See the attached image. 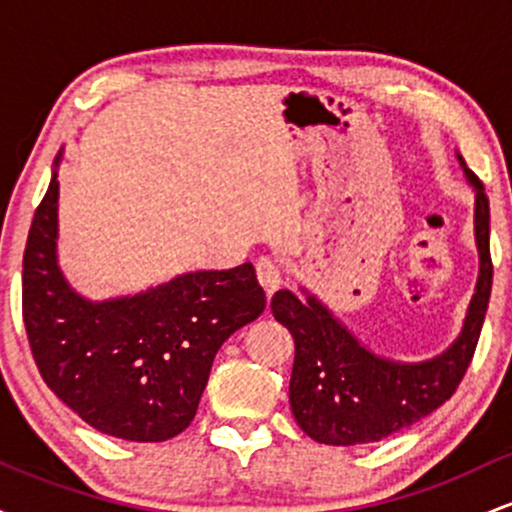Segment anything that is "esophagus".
<instances>
[{"mask_svg": "<svg viewBox=\"0 0 512 512\" xmlns=\"http://www.w3.org/2000/svg\"><path fill=\"white\" fill-rule=\"evenodd\" d=\"M255 269H257V279H260L262 289L267 291V296H272V293L279 289V284H281L279 262L272 260V257H260L255 264Z\"/></svg>", "mask_w": 512, "mask_h": 512, "instance_id": "esophagus-1", "label": "esophagus"}]
</instances>
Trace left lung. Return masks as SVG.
Instances as JSON below:
<instances>
[{
  "mask_svg": "<svg viewBox=\"0 0 512 512\" xmlns=\"http://www.w3.org/2000/svg\"><path fill=\"white\" fill-rule=\"evenodd\" d=\"M464 178L474 187V240L479 279L460 337L443 354L419 363L378 356L320 298L281 289L272 313L296 344L289 402L305 436L325 445L378 443L436 411L457 390L477 349L491 296L489 197L477 175L457 154Z\"/></svg>",
  "mask_w": 512,
  "mask_h": 512,
  "instance_id": "obj_1",
  "label": "left lung"
}]
</instances>
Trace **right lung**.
Segmentation results:
<instances>
[{"label":"right lung","mask_w":512,"mask_h":512,"mask_svg":"<svg viewBox=\"0 0 512 512\" xmlns=\"http://www.w3.org/2000/svg\"><path fill=\"white\" fill-rule=\"evenodd\" d=\"M62 151L23 252V325L35 366L88 426L134 443L175 438L195 419L221 344L262 315L250 262L187 272L134 296L91 301L57 264Z\"/></svg>","instance_id":"add662e5"}]
</instances>
